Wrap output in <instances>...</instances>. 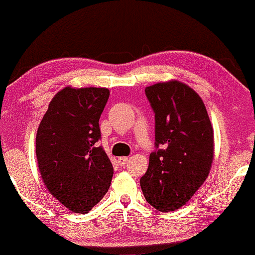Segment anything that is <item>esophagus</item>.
<instances>
[{
    "label": "esophagus",
    "mask_w": 255,
    "mask_h": 255,
    "mask_svg": "<svg viewBox=\"0 0 255 255\" xmlns=\"http://www.w3.org/2000/svg\"><path fill=\"white\" fill-rule=\"evenodd\" d=\"M118 162H119L120 165L124 166V165H126V163L128 162V157H120L118 159Z\"/></svg>",
    "instance_id": "esophagus-1"
}]
</instances>
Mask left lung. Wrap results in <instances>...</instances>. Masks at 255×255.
I'll return each instance as SVG.
<instances>
[{
    "label": "left lung",
    "mask_w": 255,
    "mask_h": 255,
    "mask_svg": "<svg viewBox=\"0 0 255 255\" xmlns=\"http://www.w3.org/2000/svg\"><path fill=\"white\" fill-rule=\"evenodd\" d=\"M154 111L156 147L140 186L147 203L160 212L186 205L211 170L213 128L200 96L177 80L145 89Z\"/></svg>",
    "instance_id": "8db88e82"
}]
</instances>
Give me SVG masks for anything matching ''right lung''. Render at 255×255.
<instances>
[{"label":"right lung","mask_w":255,"mask_h":255,"mask_svg":"<svg viewBox=\"0 0 255 255\" xmlns=\"http://www.w3.org/2000/svg\"><path fill=\"white\" fill-rule=\"evenodd\" d=\"M104 87L67 86L55 95L37 130L40 176L51 195L75 213H87L109 189L114 168L102 146L99 118Z\"/></svg>","instance_id":"obj_1"}]
</instances>
